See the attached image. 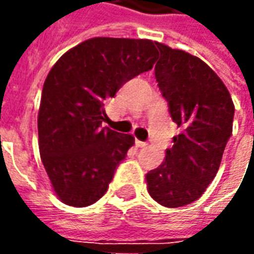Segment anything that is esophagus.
Returning a JSON list of instances; mask_svg holds the SVG:
<instances>
[{
  "label": "esophagus",
  "instance_id": "1",
  "mask_svg": "<svg viewBox=\"0 0 254 254\" xmlns=\"http://www.w3.org/2000/svg\"><path fill=\"white\" fill-rule=\"evenodd\" d=\"M136 145H137L138 148H144V147H147L148 144L145 143V141H140V140H136Z\"/></svg>",
  "mask_w": 254,
  "mask_h": 254
}]
</instances>
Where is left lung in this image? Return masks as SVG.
Returning <instances> with one entry per match:
<instances>
[{
	"instance_id": "obj_1",
	"label": "left lung",
	"mask_w": 254,
	"mask_h": 254,
	"mask_svg": "<svg viewBox=\"0 0 254 254\" xmlns=\"http://www.w3.org/2000/svg\"><path fill=\"white\" fill-rule=\"evenodd\" d=\"M160 58L155 78L182 133L173 137L162 165L145 176L149 196L160 205L196 201L212 182L233 132L234 103L223 81L189 53L155 42Z\"/></svg>"
}]
</instances>
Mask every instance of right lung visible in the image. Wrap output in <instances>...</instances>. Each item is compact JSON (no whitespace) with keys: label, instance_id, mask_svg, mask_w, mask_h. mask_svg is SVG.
<instances>
[{"label":"right lung","instance_id":"obj_1","mask_svg":"<svg viewBox=\"0 0 254 254\" xmlns=\"http://www.w3.org/2000/svg\"><path fill=\"white\" fill-rule=\"evenodd\" d=\"M156 58L149 39L92 38L67 50L49 72L38 113L39 152L63 202L87 207L107 191L134 137L102 127L105 105Z\"/></svg>","mask_w":254,"mask_h":254}]
</instances>
